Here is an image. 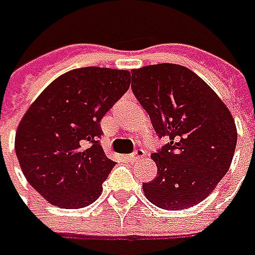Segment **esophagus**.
Wrapping results in <instances>:
<instances>
[{"label":"esophagus","instance_id":"34e87169","mask_svg":"<svg viewBox=\"0 0 255 255\" xmlns=\"http://www.w3.org/2000/svg\"><path fill=\"white\" fill-rule=\"evenodd\" d=\"M145 154L146 153L143 149H138V150H135L132 154L128 156V160H129V161H136V160H139V158L145 157Z\"/></svg>","mask_w":255,"mask_h":255}]
</instances>
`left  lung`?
Returning a JSON list of instances; mask_svg holds the SVG:
<instances>
[{
  "mask_svg": "<svg viewBox=\"0 0 255 255\" xmlns=\"http://www.w3.org/2000/svg\"><path fill=\"white\" fill-rule=\"evenodd\" d=\"M133 95L158 136L153 153L157 177L145 182L146 199L164 210H186L203 202L227 174L238 142L231 112L213 88L188 67L158 63L133 69Z\"/></svg>",
  "mask_w": 255,
  "mask_h": 255,
  "instance_id": "left-lung-1",
  "label": "left lung"
}]
</instances>
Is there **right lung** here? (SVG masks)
<instances>
[{"mask_svg": "<svg viewBox=\"0 0 255 255\" xmlns=\"http://www.w3.org/2000/svg\"><path fill=\"white\" fill-rule=\"evenodd\" d=\"M131 73L81 67L53 80L17 126L15 150L28 183L60 208L90 206L115 167L99 138L101 120L126 94Z\"/></svg>", "mask_w": 255, "mask_h": 255, "instance_id": "1", "label": "right lung"}]
</instances>
